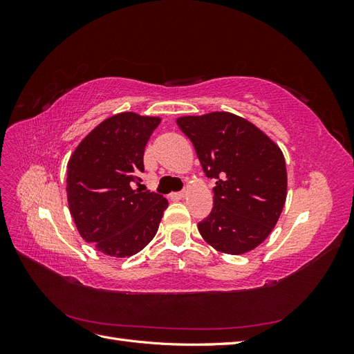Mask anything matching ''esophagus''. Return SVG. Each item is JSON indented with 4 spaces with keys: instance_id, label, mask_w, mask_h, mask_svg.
<instances>
[{
    "instance_id": "obj_1",
    "label": "esophagus",
    "mask_w": 354,
    "mask_h": 354,
    "mask_svg": "<svg viewBox=\"0 0 354 354\" xmlns=\"http://www.w3.org/2000/svg\"><path fill=\"white\" fill-rule=\"evenodd\" d=\"M186 196V192H174V194H171V198L173 199H181Z\"/></svg>"
}]
</instances>
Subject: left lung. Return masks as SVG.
<instances>
[{
  "instance_id": "1",
  "label": "left lung",
  "mask_w": 354,
  "mask_h": 354,
  "mask_svg": "<svg viewBox=\"0 0 354 354\" xmlns=\"http://www.w3.org/2000/svg\"><path fill=\"white\" fill-rule=\"evenodd\" d=\"M207 177L216 178L214 207L198 224L214 250L230 255L263 243L279 220L288 189L285 158L272 138L230 112L180 116Z\"/></svg>"
}]
</instances>
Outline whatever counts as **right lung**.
Masks as SVG:
<instances>
[{
    "mask_svg": "<svg viewBox=\"0 0 354 354\" xmlns=\"http://www.w3.org/2000/svg\"><path fill=\"white\" fill-rule=\"evenodd\" d=\"M159 116L121 112L90 131L68 162L66 194L81 238L116 259L142 251L158 232L168 201L140 185L145 147Z\"/></svg>",
    "mask_w": 354,
    "mask_h": 354,
    "instance_id": "right-lung-1",
    "label": "right lung"
}]
</instances>
